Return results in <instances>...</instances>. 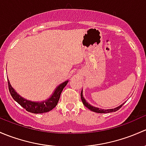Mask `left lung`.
<instances>
[{
	"label": "left lung",
	"mask_w": 146,
	"mask_h": 146,
	"mask_svg": "<svg viewBox=\"0 0 146 146\" xmlns=\"http://www.w3.org/2000/svg\"><path fill=\"white\" fill-rule=\"evenodd\" d=\"M81 98H82V103H83V104L84 105V106L86 107L87 108H88L90 110L93 111V112H97V113H109V112H116V111H117L119 109H120V108H121V106H122L124 104V103L123 104L120 105L119 106L117 107V108H113V109H108V110L101 109V108H96V107L92 106L91 105H90L89 103H87V101L85 100V98H84V96H83V89L82 90V92H81Z\"/></svg>",
	"instance_id": "left-lung-1"
}]
</instances>
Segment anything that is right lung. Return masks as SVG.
Instances as JSON below:
<instances>
[{"label": "right lung", "mask_w": 146, "mask_h": 146, "mask_svg": "<svg viewBox=\"0 0 146 146\" xmlns=\"http://www.w3.org/2000/svg\"><path fill=\"white\" fill-rule=\"evenodd\" d=\"M69 81L67 80L63 83L60 84L59 86L56 87L54 90L53 93L50 97L46 100L43 101H31V100H27V99L24 98L19 94H18L17 91L13 88V86L10 84V82L7 79V83H8V88L13 98L19 103L22 108L26 109L27 111L34 114L38 113H44V112H49L52 110L58 104L59 101L60 94L62 93L63 88L65 87L68 83Z\"/></svg>", "instance_id": "obj_1"}]
</instances>
